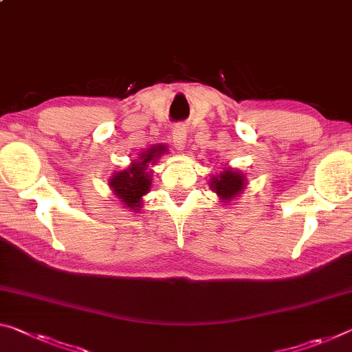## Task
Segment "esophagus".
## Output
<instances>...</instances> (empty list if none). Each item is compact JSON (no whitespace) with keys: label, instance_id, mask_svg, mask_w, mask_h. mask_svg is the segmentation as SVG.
<instances>
[{"label":"esophagus","instance_id":"obj_1","mask_svg":"<svg viewBox=\"0 0 352 352\" xmlns=\"http://www.w3.org/2000/svg\"><path fill=\"white\" fill-rule=\"evenodd\" d=\"M172 142H174V146L177 150H183L186 144V126L185 125H175L172 128Z\"/></svg>","mask_w":352,"mask_h":352}]
</instances>
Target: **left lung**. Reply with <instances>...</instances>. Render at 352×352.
Wrapping results in <instances>:
<instances>
[{"mask_svg":"<svg viewBox=\"0 0 352 352\" xmlns=\"http://www.w3.org/2000/svg\"><path fill=\"white\" fill-rule=\"evenodd\" d=\"M244 186H246V177L230 167L222 170L219 175H213L210 180V189H213L224 204H230L232 199L238 197Z\"/></svg>","mask_w":352,"mask_h":352,"instance_id":"left-lung-1","label":"left lung"}]
</instances>
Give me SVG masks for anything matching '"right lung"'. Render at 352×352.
<instances>
[{"mask_svg": "<svg viewBox=\"0 0 352 352\" xmlns=\"http://www.w3.org/2000/svg\"><path fill=\"white\" fill-rule=\"evenodd\" d=\"M164 152V146H152L144 150L141 156L133 161L125 170L116 172L109 178V186L114 196L120 200L122 205H125V208L133 211L142 208V196H146L152 186V172L148 170V166H153Z\"/></svg>", "mask_w": 352, "mask_h": 352, "instance_id": "obj_1", "label": "right lung"}]
</instances>
